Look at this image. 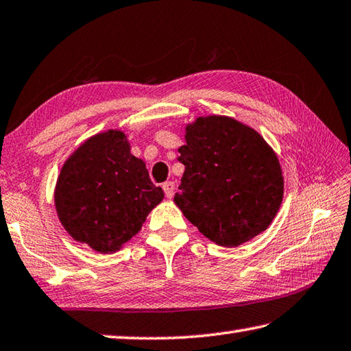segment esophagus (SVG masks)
Listing matches in <instances>:
<instances>
[{"label": "esophagus", "mask_w": 351, "mask_h": 351, "mask_svg": "<svg viewBox=\"0 0 351 351\" xmlns=\"http://www.w3.org/2000/svg\"><path fill=\"white\" fill-rule=\"evenodd\" d=\"M163 191H165V194H167V197L168 198H173V195H174V193H176V183L174 182H167V183H163Z\"/></svg>", "instance_id": "1"}]
</instances>
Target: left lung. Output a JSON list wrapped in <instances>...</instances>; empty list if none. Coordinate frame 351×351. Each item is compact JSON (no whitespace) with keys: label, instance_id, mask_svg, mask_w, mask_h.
<instances>
[{"label":"left lung","instance_id":"obj_1","mask_svg":"<svg viewBox=\"0 0 351 351\" xmlns=\"http://www.w3.org/2000/svg\"><path fill=\"white\" fill-rule=\"evenodd\" d=\"M184 173L174 203L218 246L237 247L264 232L280 210L284 177L274 148L229 116H198L184 127Z\"/></svg>","mask_w":351,"mask_h":351}]
</instances>
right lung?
I'll list each match as a JSON object with an SVG mask.
<instances>
[{"label":"right lung","instance_id":"1","mask_svg":"<svg viewBox=\"0 0 351 351\" xmlns=\"http://www.w3.org/2000/svg\"><path fill=\"white\" fill-rule=\"evenodd\" d=\"M163 197L145 162L131 154L128 136L116 128L88 137L73 151L53 194L64 229L99 254L121 250Z\"/></svg>","mask_w":351,"mask_h":351}]
</instances>
